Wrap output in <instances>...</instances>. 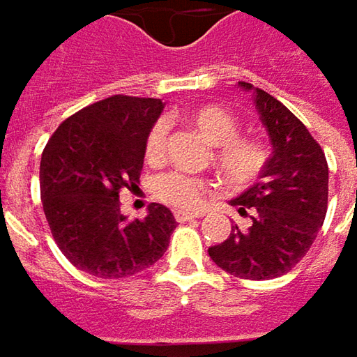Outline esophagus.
Masks as SVG:
<instances>
[{"instance_id":"34e87169","label":"esophagus","mask_w":357,"mask_h":357,"mask_svg":"<svg viewBox=\"0 0 357 357\" xmlns=\"http://www.w3.org/2000/svg\"><path fill=\"white\" fill-rule=\"evenodd\" d=\"M200 216H204V213H185V211H174V218H176V222L195 220V218H200Z\"/></svg>"}]
</instances>
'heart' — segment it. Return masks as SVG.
Wrapping results in <instances>:
<instances>
[{
    "label": "heart",
    "instance_id": "1",
    "mask_svg": "<svg viewBox=\"0 0 357 357\" xmlns=\"http://www.w3.org/2000/svg\"><path fill=\"white\" fill-rule=\"evenodd\" d=\"M188 123L200 137L214 146V167L228 185L246 188L254 185L266 171L270 151L260 139L238 137L240 123L228 109L218 105H206L188 115ZM167 125L157 121L144 139V158L158 160L165 155ZM213 185L206 178L190 176L185 172H167L155 181V192L160 200L176 208H195L202 197L211 192Z\"/></svg>",
    "mask_w": 357,
    "mask_h": 357
}]
</instances>
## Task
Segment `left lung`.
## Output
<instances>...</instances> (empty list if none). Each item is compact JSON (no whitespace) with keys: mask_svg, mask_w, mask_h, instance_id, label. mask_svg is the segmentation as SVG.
I'll return each instance as SVG.
<instances>
[{"mask_svg":"<svg viewBox=\"0 0 357 357\" xmlns=\"http://www.w3.org/2000/svg\"><path fill=\"white\" fill-rule=\"evenodd\" d=\"M238 87L252 93L272 143V157L260 181L230 200L242 216H250V227L234 225L225 242L208 248V256L232 276L270 280L292 270L322 228L328 211V162L304 123L278 99L244 81Z\"/></svg>","mask_w":357,"mask_h":357,"instance_id":"8db88e82","label":"left lung"}]
</instances>
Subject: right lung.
Listing matches in <instances>:
<instances>
[{"instance_id":"obj_1","label":"right lung","mask_w":357,"mask_h":357,"mask_svg":"<svg viewBox=\"0 0 357 357\" xmlns=\"http://www.w3.org/2000/svg\"><path fill=\"white\" fill-rule=\"evenodd\" d=\"M165 105L113 95L65 119L39 165L41 202L67 260L97 278H125L153 266L169 248L176 220L162 204L144 218L121 213L119 192L135 188L144 139Z\"/></svg>"}]
</instances>
